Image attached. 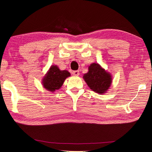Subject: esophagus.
<instances>
[{"instance_id":"esophagus-1","label":"esophagus","mask_w":152,"mask_h":152,"mask_svg":"<svg viewBox=\"0 0 152 152\" xmlns=\"http://www.w3.org/2000/svg\"><path fill=\"white\" fill-rule=\"evenodd\" d=\"M72 73L73 75H79V70H75V71H73L72 72Z\"/></svg>"}]
</instances>
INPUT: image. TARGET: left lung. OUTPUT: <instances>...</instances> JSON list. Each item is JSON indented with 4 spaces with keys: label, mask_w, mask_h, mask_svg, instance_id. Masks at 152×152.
I'll return each instance as SVG.
<instances>
[{
    "label": "left lung",
    "mask_w": 152,
    "mask_h": 152,
    "mask_svg": "<svg viewBox=\"0 0 152 152\" xmlns=\"http://www.w3.org/2000/svg\"><path fill=\"white\" fill-rule=\"evenodd\" d=\"M83 76L89 88L101 94L106 93L112 82V75L98 63H92Z\"/></svg>",
    "instance_id": "1"
}]
</instances>
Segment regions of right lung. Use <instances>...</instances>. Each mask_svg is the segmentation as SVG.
I'll return each mask as SVG.
<instances>
[{"label": "right lung", "instance_id": "obj_1", "mask_svg": "<svg viewBox=\"0 0 152 152\" xmlns=\"http://www.w3.org/2000/svg\"><path fill=\"white\" fill-rule=\"evenodd\" d=\"M70 76L67 70H60L56 65H52L42 79V85L45 89L54 92L60 89L67 77Z\"/></svg>", "mask_w": 152, "mask_h": 152}]
</instances>
